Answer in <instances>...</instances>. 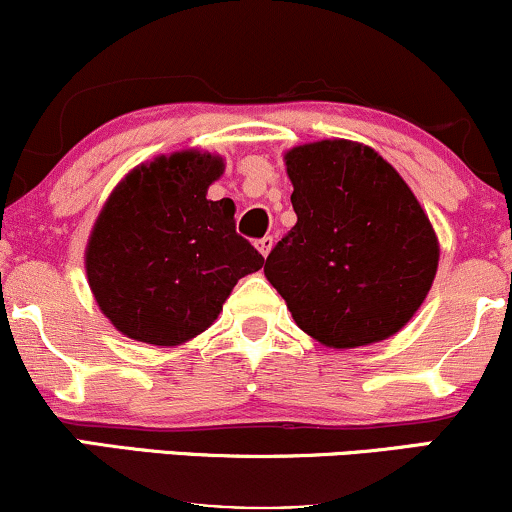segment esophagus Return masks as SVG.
<instances>
[{
	"mask_svg": "<svg viewBox=\"0 0 512 512\" xmlns=\"http://www.w3.org/2000/svg\"><path fill=\"white\" fill-rule=\"evenodd\" d=\"M255 245H257V250L262 252V257H267L269 250H272V245H274V238L272 236H264V238L257 240Z\"/></svg>",
	"mask_w": 512,
	"mask_h": 512,
	"instance_id": "1",
	"label": "esophagus"
}]
</instances>
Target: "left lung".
Listing matches in <instances>:
<instances>
[{"label":"left lung","instance_id":"1","mask_svg":"<svg viewBox=\"0 0 512 512\" xmlns=\"http://www.w3.org/2000/svg\"><path fill=\"white\" fill-rule=\"evenodd\" d=\"M296 226L264 274L305 334L332 349L383 342L421 308L438 238L407 182L370 146L346 139L286 151Z\"/></svg>","mask_w":512,"mask_h":512}]
</instances>
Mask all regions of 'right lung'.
I'll return each mask as SVG.
<instances>
[{"label":"right lung","mask_w":512,"mask_h":512,"mask_svg":"<svg viewBox=\"0 0 512 512\" xmlns=\"http://www.w3.org/2000/svg\"><path fill=\"white\" fill-rule=\"evenodd\" d=\"M223 158L178 151L142 163L108 197L86 245L98 308L125 337L178 346L214 325L264 257L236 233L233 199H207Z\"/></svg>","instance_id":"1"}]
</instances>
